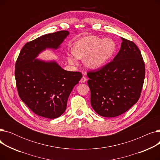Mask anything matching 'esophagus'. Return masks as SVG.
Masks as SVG:
<instances>
[{
    "mask_svg": "<svg viewBox=\"0 0 160 160\" xmlns=\"http://www.w3.org/2000/svg\"><path fill=\"white\" fill-rule=\"evenodd\" d=\"M87 81V78L85 77V76H83L82 77V78L80 79V82L81 83H84Z\"/></svg>",
    "mask_w": 160,
    "mask_h": 160,
    "instance_id": "34e87169",
    "label": "esophagus"
}]
</instances>
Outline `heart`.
I'll return each instance as SVG.
<instances>
[{"label":"heart","instance_id":"heart-1","mask_svg":"<svg viewBox=\"0 0 160 160\" xmlns=\"http://www.w3.org/2000/svg\"><path fill=\"white\" fill-rule=\"evenodd\" d=\"M115 48V43L110 39L88 36L76 42L73 48L74 54L67 55V60L70 63H75L77 58H86L85 63L88 67L97 68L112 57Z\"/></svg>","mask_w":160,"mask_h":160}]
</instances>
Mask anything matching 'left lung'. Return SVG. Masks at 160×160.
<instances>
[{
	"mask_svg": "<svg viewBox=\"0 0 160 160\" xmlns=\"http://www.w3.org/2000/svg\"><path fill=\"white\" fill-rule=\"evenodd\" d=\"M121 49L113 60L87 72L91 104L100 115L119 116L135 104L145 77V62L133 41L121 38Z\"/></svg>",
	"mask_w": 160,
	"mask_h": 160,
	"instance_id": "left-lung-1",
	"label": "left lung"
}]
</instances>
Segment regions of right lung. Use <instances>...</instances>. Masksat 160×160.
<instances>
[{
	"label": "right lung",
	"mask_w": 160,
	"mask_h": 160,
	"mask_svg": "<svg viewBox=\"0 0 160 160\" xmlns=\"http://www.w3.org/2000/svg\"><path fill=\"white\" fill-rule=\"evenodd\" d=\"M69 33L67 30L58 31L28 42L15 62V82L19 97L32 112L45 118L55 119L64 113L67 99L82 74L65 71L56 62L35 58L46 48H58Z\"/></svg>",
	"instance_id": "right-lung-1"
}]
</instances>
